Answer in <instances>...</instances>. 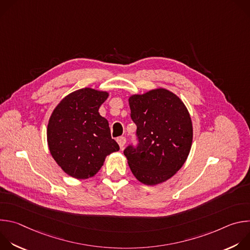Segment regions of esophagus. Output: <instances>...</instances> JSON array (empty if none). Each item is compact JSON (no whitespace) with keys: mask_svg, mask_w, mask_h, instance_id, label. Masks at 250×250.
<instances>
[{"mask_svg":"<svg viewBox=\"0 0 250 250\" xmlns=\"http://www.w3.org/2000/svg\"><path fill=\"white\" fill-rule=\"evenodd\" d=\"M117 141H118V144H119L121 149H123L124 146H125V142H126L125 137V136H121V137H119V138L117 139Z\"/></svg>","mask_w":250,"mask_h":250,"instance_id":"34e87169","label":"esophagus"}]
</instances>
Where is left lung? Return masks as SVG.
<instances>
[{
  "label": "left lung",
  "instance_id": "left-lung-1",
  "mask_svg": "<svg viewBox=\"0 0 250 250\" xmlns=\"http://www.w3.org/2000/svg\"><path fill=\"white\" fill-rule=\"evenodd\" d=\"M130 117L136 125V147L124 154L136 179L146 185L167 181L190 153L193 125L184 103L174 93L154 89L128 99Z\"/></svg>",
  "mask_w": 250,
  "mask_h": 250
}]
</instances>
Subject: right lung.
Masks as SVG:
<instances>
[{
    "instance_id": "1",
    "label": "right lung",
    "mask_w": 250,
    "mask_h": 250,
    "mask_svg": "<svg viewBox=\"0 0 250 250\" xmlns=\"http://www.w3.org/2000/svg\"><path fill=\"white\" fill-rule=\"evenodd\" d=\"M109 93L83 88L63 98L47 125L49 151L69 176L88 179L103 166L106 155L120 150L109 123L99 114Z\"/></svg>"
}]
</instances>
